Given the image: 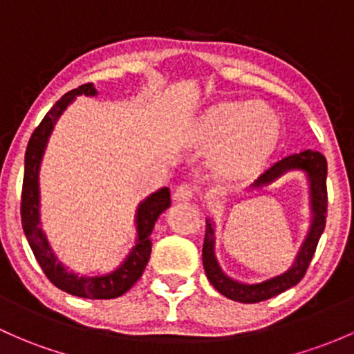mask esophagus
<instances>
[{"mask_svg":"<svg viewBox=\"0 0 354 354\" xmlns=\"http://www.w3.org/2000/svg\"><path fill=\"white\" fill-rule=\"evenodd\" d=\"M194 196H196V187L191 184L178 185L176 192H174V199H176L177 203H187V201H191Z\"/></svg>","mask_w":354,"mask_h":354,"instance_id":"obj_1","label":"esophagus"}]
</instances>
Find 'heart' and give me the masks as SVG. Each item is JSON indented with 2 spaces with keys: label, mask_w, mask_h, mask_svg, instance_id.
Masks as SVG:
<instances>
[{
  "label": "heart",
  "mask_w": 354,
  "mask_h": 354,
  "mask_svg": "<svg viewBox=\"0 0 354 354\" xmlns=\"http://www.w3.org/2000/svg\"><path fill=\"white\" fill-rule=\"evenodd\" d=\"M279 136L280 118L265 102H221L201 124L204 145L223 147L218 167L230 177L257 174L275 150Z\"/></svg>",
  "instance_id": "b5f03b06"
}]
</instances>
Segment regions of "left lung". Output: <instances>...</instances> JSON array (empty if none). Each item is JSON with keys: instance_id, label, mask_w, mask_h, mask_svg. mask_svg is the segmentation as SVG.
Instances as JSON below:
<instances>
[{"instance_id": "left-lung-1", "label": "left lung", "mask_w": 354, "mask_h": 354, "mask_svg": "<svg viewBox=\"0 0 354 354\" xmlns=\"http://www.w3.org/2000/svg\"><path fill=\"white\" fill-rule=\"evenodd\" d=\"M290 170H302L309 180L310 191V211H313V221H310L309 233L300 246L294 265L287 272L272 279L263 280L260 283H241L233 280L223 272L218 263V258L214 254V221L206 219V236L203 245V265L206 270V275L212 287L223 294L224 297L236 300L243 304H254L267 300L270 297L282 294L287 288L297 285L306 275L313 260L315 248H317L319 238L326 227V212H328V187H326V177H328V162L324 155L314 150H304L300 153L288 155L282 160L273 163L270 169L265 170L257 180L250 185V189H260L263 185L272 184L283 174Z\"/></svg>"}]
</instances>
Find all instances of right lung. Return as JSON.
Wrapping results in <instances>:
<instances>
[{
	"label": "right lung",
	"mask_w": 354,
	"mask_h": 354,
	"mask_svg": "<svg viewBox=\"0 0 354 354\" xmlns=\"http://www.w3.org/2000/svg\"><path fill=\"white\" fill-rule=\"evenodd\" d=\"M96 96L97 91L93 84H82L77 89H72L64 94L59 101L52 106L50 111L35 131L32 133L28 147L25 151V176L24 189H21V226L28 245L39 261L40 268L47 275L55 287L67 292L71 295L84 299H116L128 292L136 280L142 277L148 258L151 253V230L158 216L170 207V191L169 187H162L160 191L150 194L145 201L140 203L136 209V241L131 252L124 258L123 263L111 273L96 277H81L74 272H67L60 261H57L55 253L48 245L47 236L40 226V189H39V172L41 157L47 147L48 136L54 130L57 120L66 111L67 106L75 100V96Z\"/></svg>",
	"instance_id": "right-lung-1"
}]
</instances>
